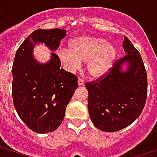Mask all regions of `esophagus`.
I'll return each instance as SVG.
<instances>
[{"mask_svg": "<svg viewBox=\"0 0 157 157\" xmlns=\"http://www.w3.org/2000/svg\"><path fill=\"white\" fill-rule=\"evenodd\" d=\"M78 86H84L85 85V80H83L82 78H78Z\"/></svg>", "mask_w": 157, "mask_h": 157, "instance_id": "1", "label": "esophagus"}]
</instances>
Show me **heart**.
<instances>
[{
	"mask_svg": "<svg viewBox=\"0 0 157 157\" xmlns=\"http://www.w3.org/2000/svg\"><path fill=\"white\" fill-rule=\"evenodd\" d=\"M69 50L61 49L58 57L69 71H75L81 62L91 77L98 78L107 73L117 57V50L106 40L97 36H79L71 40Z\"/></svg>",
	"mask_w": 157,
	"mask_h": 157,
	"instance_id": "obj_1",
	"label": "heart"
}]
</instances>
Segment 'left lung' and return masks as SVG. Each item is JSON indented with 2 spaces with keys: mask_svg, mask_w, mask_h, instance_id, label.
Instances as JSON below:
<instances>
[{
  "mask_svg": "<svg viewBox=\"0 0 157 157\" xmlns=\"http://www.w3.org/2000/svg\"><path fill=\"white\" fill-rule=\"evenodd\" d=\"M126 55L95 81L86 82L88 111L94 126L105 132H116L140 116L146 103L148 79L140 52L124 36ZM129 67L121 70L124 63Z\"/></svg>",
  "mask_w": 157,
  "mask_h": 157,
  "instance_id": "8db88e82",
  "label": "left lung"
}]
</instances>
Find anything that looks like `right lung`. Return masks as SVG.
Returning a JSON list of instances; mask_svg holds the SVG:
<instances>
[{
    "mask_svg": "<svg viewBox=\"0 0 157 157\" xmlns=\"http://www.w3.org/2000/svg\"><path fill=\"white\" fill-rule=\"evenodd\" d=\"M66 36L61 29H36L23 41L15 53L12 68V97L19 117L29 128L45 134L63 121L66 106L78 88V77L61 69V61L52 52L51 60L38 63L33 57L36 44L57 50Z\"/></svg>",
    "mask_w": 157,
    "mask_h": 157,
    "instance_id": "1",
    "label": "right lung"
}]
</instances>
